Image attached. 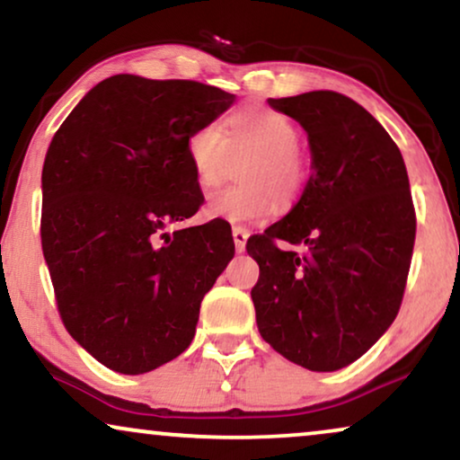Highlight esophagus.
<instances>
[{
    "instance_id": "1",
    "label": "esophagus",
    "mask_w": 460,
    "mask_h": 460,
    "mask_svg": "<svg viewBox=\"0 0 460 460\" xmlns=\"http://www.w3.org/2000/svg\"><path fill=\"white\" fill-rule=\"evenodd\" d=\"M232 236H234L236 251L238 253H243L244 244H247V238H249V230L243 228V226H234V228H232Z\"/></svg>"
}]
</instances>
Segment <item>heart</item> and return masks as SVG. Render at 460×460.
<instances>
[{
  "instance_id": "b5f03b06",
  "label": "heart",
  "mask_w": 460,
  "mask_h": 460,
  "mask_svg": "<svg viewBox=\"0 0 460 460\" xmlns=\"http://www.w3.org/2000/svg\"><path fill=\"white\" fill-rule=\"evenodd\" d=\"M299 129L287 115L263 106H247L228 119V131L216 123L199 125L186 137V156L203 190L228 178L234 159L243 161L241 184L213 194L207 217L222 222H253L293 205L305 184V161Z\"/></svg>"
}]
</instances>
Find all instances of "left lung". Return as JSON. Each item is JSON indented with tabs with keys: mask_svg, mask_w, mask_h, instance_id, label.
I'll return each mask as SVG.
<instances>
[{
	"mask_svg": "<svg viewBox=\"0 0 460 460\" xmlns=\"http://www.w3.org/2000/svg\"><path fill=\"white\" fill-rule=\"evenodd\" d=\"M307 131L312 173L297 205L247 241L263 341L299 367L343 368L398 316L417 213L400 148L354 100L318 90L270 98Z\"/></svg>",
	"mask_w": 460,
	"mask_h": 460,
	"instance_id": "8db88e82",
	"label": "left lung"
}]
</instances>
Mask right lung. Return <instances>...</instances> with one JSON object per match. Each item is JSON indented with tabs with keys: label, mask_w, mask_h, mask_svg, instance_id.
<instances>
[{
	"label": "right lung",
	"mask_w": 460,
	"mask_h": 460,
	"mask_svg": "<svg viewBox=\"0 0 460 460\" xmlns=\"http://www.w3.org/2000/svg\"><path fill=\"white\" fill-rule=\"evenodd\" d=\"M188 79L115 75L87 92L49 142L41 249L65 329L123 375L190 345L200 301L234 257L222 219L167 234L203 192L186 137L234 102Z\"/></svg>",
	"instance_id": "right-lung-1"
}]
</instances>
